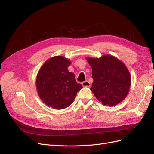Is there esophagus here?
Returning a JSON list of instances; mask_svg holds the SVG:
<instances>
[{
	"instance_id": "34e87169",
	"label": "esophagus",
	"mask_w": 154,
	"mask_h": 154,
	"mask_svg": "<svg viewBox=\"0 0 154 154\" xmlns=\"http://www.w3.org/2000/svg\"><path fill=\"white\" fill-rule=\"evenodd\" d=\"M81 84H82V85H83V87H90V85H91L90 83H89L88 81H83V82L82 83H81Z\"/></svg>"
}]
</instances>
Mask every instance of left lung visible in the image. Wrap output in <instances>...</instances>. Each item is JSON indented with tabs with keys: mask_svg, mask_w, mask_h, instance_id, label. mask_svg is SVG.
Here are the masks:
<instances>
[{
	"mask_svg": "<svg viewBox=\"0 0 154 154\" xmlns=\"http://www.w3.org/2000/svg\"><path fill=\"white\" fill-rule=\"evenodd\" d=\"M86 60L92 68L93 83L91 90L98 100L109 106L122 102L131 84V76L125 65L109 54Z\"/></svg>",
	"mask_w": 154,
	"mask_h": 154,
	"instance_id": "left-lung-1",
	"label": "left lung"
}]
</instances>
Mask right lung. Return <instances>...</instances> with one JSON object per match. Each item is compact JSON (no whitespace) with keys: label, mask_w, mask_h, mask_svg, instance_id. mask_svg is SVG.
Listing matches in <instances>:
<instances>
[{"label":"right lung","mask_w":154,"mask_h":154,"mask_svg":"<svg viewBox=\"0 0 154 154\" xmlns=\"http://www.w3.org/2000/svg\"><path fill=\"white\" fill-rule=\"evenodd\" d=\"M68 59L55 56L45 62L38 71L36 87L40 99L55 109H64L73 103L82 85L77 83L74 73L68 71Z\"/></svg>","instance_id":"1"}]
</instances>
